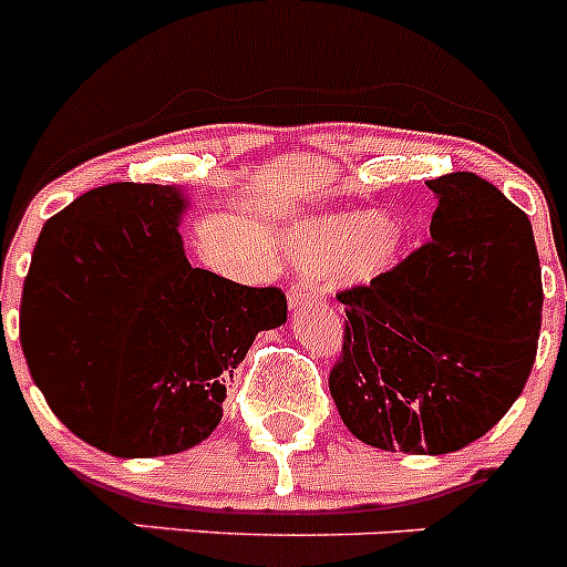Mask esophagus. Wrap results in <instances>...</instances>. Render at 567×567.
Instances as JSON below:
<instances>
[{"label":"esophagus","instance_id":"1","mask_svg":"<svg viewBox=\"0 0 567 567\" xmlns=\"http://www.w3.org/2000/svg\"><path fill=\"white\" fill-rule=\"evenodd\" d=\"M323 300V287H320V280L315 278H300L298 284L289 287V307L300 309V307H315Z\"/></svg>","mask_w":567,"mask_h":567}]
</instances>
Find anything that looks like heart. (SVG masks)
Listing matches in <instances>:
<instances>
[{"instance_id": "1", "label": "heart", "mask_w": 567, "mask_h": 567, "mask_svg": "<svg viewBox=\"0 0 567 567\" xmlns=\"http://www.w3.org/2000/svg\"><path fill=\"white\" fill-rule=\"evenodd\" d=\"M300 258L315 269H338L349 280H372L403 249V229L380 209H352L300 224L292 233Z\"/></svg>"}]
</instances>
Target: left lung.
Returning a JSON list of instances; mask_svg holds the SVG:
<instances>
[{
    "label": "left lung",
    "mask_w": 567,
    "mask_h": 567,
    "mask_svg": "<svg viewBox=\"0 0 567 567\" xmlns=\"http://www.w3.org/2000/svg\"><path fill=\"white\" fill-rule=\"evenodd\" d=\"M432 238L338 292L343 352L329 392L346 429L383 452L452 454L528 383L543 278L528 215L474 173L432 178Z\"/></svg>",
    "instance_id": "obj_1"
}]
</instances>
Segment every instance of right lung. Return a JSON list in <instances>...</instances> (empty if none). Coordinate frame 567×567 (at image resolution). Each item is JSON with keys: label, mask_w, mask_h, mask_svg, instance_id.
Returning <instances> with one entry per match:
<instances>
[{"label": "right lung", "mask_w": 567, "mask_h": 567, "mask_svg": "<svg viewBox=\"0 0 567 567\" xmlns=\"http://www.w3.org/2000/svg\"><path fill=\"white\" fill-rule=\"evenodd\" d=\"M184 209L182 187L90 189L44 224L24 278L30 378L70 432L113 457L207 440L255 334L287 320L278 287L189 267Z\"/></svg>", "instance_id": "1"}]
</instances>
